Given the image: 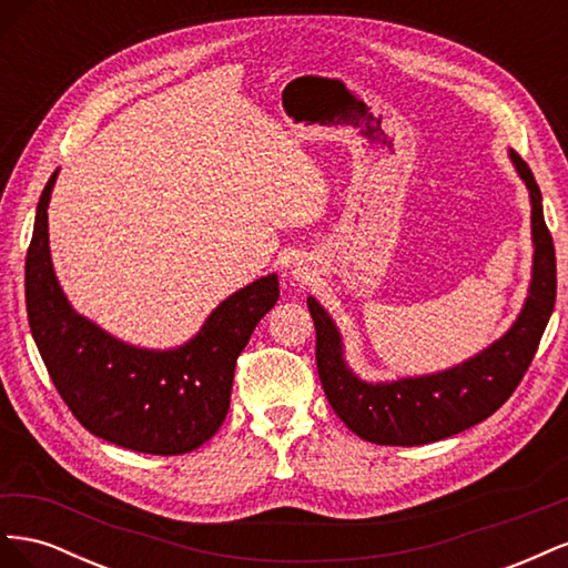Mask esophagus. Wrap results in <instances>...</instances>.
Segmentation results:
<instances>
[{
  "instance_id": "34e87169",
  "label": "esophagus",
  "mask_w": 568,
  "mask_h": 568,
  "mask_svg": "<svg viewBox=\"0 0 568 568\" xmlns=\"http://www.w3.org/2000/svg\"><path fill=\"white\" fill-rule=\"evenodd\" d=\"M291 274H294V280H301V277H303V274H305V272H303V270H301V267H294V270H291Z\"/></svg>"
}]
</instances>
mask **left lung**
Instances as JSON below:
<instances>
[{"instance_id":"1","label":"left lung","mask_w":568,"mask_h":568,"mask_svg":"<svg viewBox=\"0 0 568 568\" xmlns=\"http://www.w3.org/2000/svg\"><path fill=\"white\" fill-rule=\"evenodd\" d=\"M509 161L528 189L532 265L517 320L490 346L432 374L369 382L346 359V343L324 305L307 296L317 329V372L341 422L376 445H424L455 436L488 419L519 386L555 311L557 263L542 215V194L530 168L511 149Z\"/></svg>"}]
</instances>
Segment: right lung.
Returning a JSON list of instances; mask_svg holds the SVG:
<instances>
[{
    "label": "right lung",
    "instance_id": "1",
    "mask_svg": "<svg viewBox=\"0 0 568 568\" xmlns=\"http://www.w3.org/2000/svg\"><path fill=\"white\" fill-rule=\"evenodd\" d=\"M57 178L59 170L40 196L26 257L28 322L51 382L90 434L120 448L196 450L227 417L236 357L280 298L277 274L234 291L175 348L132 346L80 315L63 294L47 215Z\"/></svg>",
    "mask_w": 568,
    "mask_h": 568
}]
</instances>
